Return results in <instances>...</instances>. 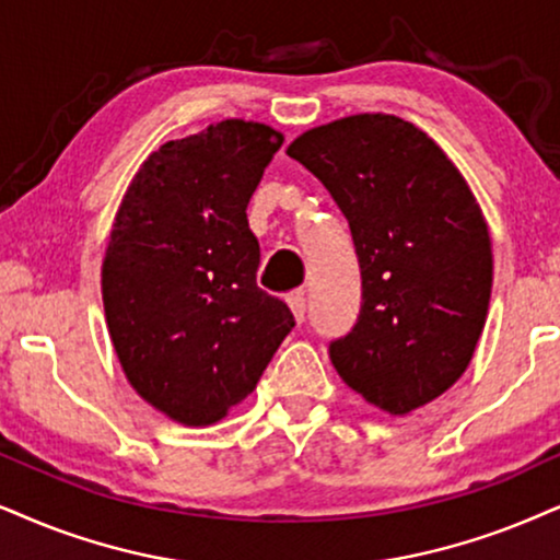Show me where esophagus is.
I'll return each mask as SVG.
<instances>
[{
    "label": "esophagus",
    "mask_w": 560,
    "mask_h": 560,
    "mask_svg": "<svg viewBox=\"0 0 560 560\" xmlns=\"http://www.w3.org/2000/svg\"><path fill=\"white\" fill-rule=\"evenodd\" d=\"M287 302H289V307H292L296 320L302 323L304 320V310H307V304H304V292H292L287 296Z\"/></svg>",
    "instance_id": "obj_1"
}]
</instances>
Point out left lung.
Masks as SVG:
<instances>
[{
	"label": "left lung",
	"instance_id": "obj_1",
	"mask_svg": "<svg viewBox=\"0 0 560 560\" xmlns=\"http://www.w3.org/2000/svg\"><path fill=\"white\" fill-rule=\"evenodd\" d=\"M287 154L349 219L362 271L332 366L387 413L427 406L468 370L486 325L493 256L476 196L427 133L382 113L317 126Z\"/></svg>",
	"mask_w": 560,
	"mask_h": 560
}]
</instances>
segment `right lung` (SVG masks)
Wrapping results in <instances>:
<instances>
[{
    "mask_svg": "<svg viewBox=\"0 0 560 560\" xmlns=\"http://www.w3.org/2000/svg\"><path fill=\"white\" fill-rule=\"evenodd\" d=\"M284 137L219 121L152 152L133 175L103 260L110 341L141 398L207 427L256 390L294 315L256 284L247 203Z\"/></svg>",
    "mask_w": 560,
    "mask_h": 560,
    "instance_id": "add662e5",
    "label": "right lung"
}]
</instances>
